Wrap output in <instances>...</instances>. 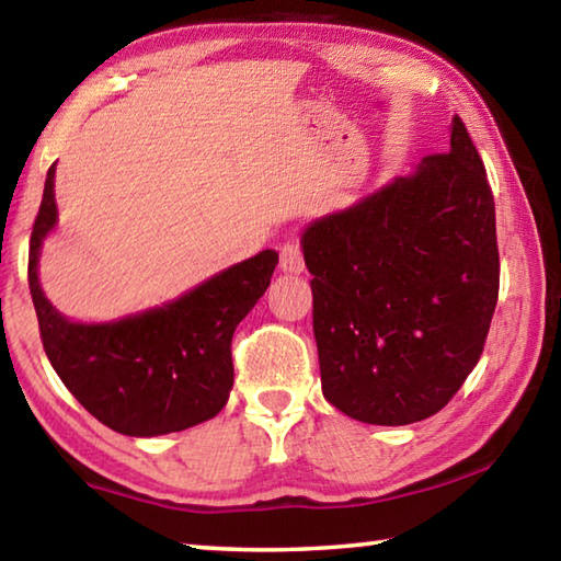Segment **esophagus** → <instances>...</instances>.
<instances>
[{"label": "esophagus", "mask_w": 561, "mask_h": 561, "mask_svg": "<svg viewBox=\"0 0 561 561\" xmlns=\"http://www.w3.org/2000/svg\"><path fill=\"white\" fill-rule=\"evenodd\" d=\"M279 267L287 274L304 272V252L297 237H289V240L279 247Z\"/></svg>", "instance_id": "obj_1"}]
</instances>
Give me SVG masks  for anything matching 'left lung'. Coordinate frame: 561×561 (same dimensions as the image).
<instances>
[{
  "mask_svg": "<svg viewBox=\"0 0 561 561\" xmlns=\"http://www.w3.org/2000/svg\"><path fill=\"white\" fill-rule=\"evenodd\" d=\"M301 250L327 401L374 425L448 405L485 348L500 291L495 201L465 123L453 118L450 153L311 222Z\"/></svg>",
  "mask_w": 561,
  "mask_h": 561,
  "instance_id": "left-lung-1",
  "label": "left lung"
}]
</instances>
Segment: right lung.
<instances>
[{
  "instance_id": "obj_1",
  "label": "right lung",
  "mask_w": 561,
  "mask_h": 561,
  "mask_svg": "<svg viewBox=\"0 0 561 561\" xmlns=\"http://www.w3.org/2000/svg\"><path fill=\"white\" fill-rule=\"evenodd\" d=\"M54 173L30 242V289L46 356L64 386L111 431L150 438L210 421L234 381L232 334L270 287L279 254L264 250L183 297L106 324H76L39 284V252L56 225Z\"/></svg>"
}]
</instances>
